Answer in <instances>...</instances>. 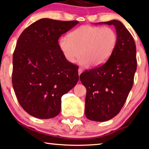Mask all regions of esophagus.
I'll use <instances>...</instances> for the list:
<instances>
[{
    "instance_id": "1",
    "label": "esophagus",
    "mask_w": 149,
    "mask_h": 149,
    "mask_svg": "<svg viewBox=\"0 0 149 149\" xmlns=\"http://www.w3.org/2000/svg\"><path fill=\"white\" fill-rule=\"evenodd\" d=\"M82 72H83L82 69L79 68V70H78V72H79V76H80V74H81V73H82Z\"/></svg>"
}]
</instances>
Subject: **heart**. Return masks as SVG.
<instances>
[{"label": "heart", "instance_id": "heart-1", "mask_svg": "<svg viewBox=\"0 0 149 149\" xmlns=\"http://www.w3.org/2000/svg\"><path fill=\"white\" fill-rule=\"evenodd\" d=\"M117 34L113 28L82 26L59 40V47L64 58L74 63L79 57L83 66L99 67L107 62L117 44Z\"/></svg>", "mask_w": 149, "mask_h": 149}]
</instances>
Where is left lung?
Masks as SVG:
<instances>
[{
    "instance_id": "1",
    "label": "left lung",
    "mask_w": 149,
    "mask_h": 149,
    "mask_svg": "<svg viewBox=\"0 0 149 149\" xmlns=\"http://www.w3.org/2000/svg\"><path fill=\"white\" fill-rule=\"evenodd\" d=\"M95 24L113 25L118 38L115 49L105 64L80 75L87 89L85 115L91 121L103 122L119 113L132 88L137 68L136 47L134 38L120 21Z\"/></svg>"
}]
</instances>
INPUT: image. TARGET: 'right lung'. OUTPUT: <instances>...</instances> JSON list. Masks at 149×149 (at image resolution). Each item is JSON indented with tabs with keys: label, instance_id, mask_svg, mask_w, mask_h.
I'll return each mask as SVG.
<instances>
[{
	"label": "right lung",
	"instance_id": "obj_1",
	"mask_svg": "<svg viewBox=\"0 0 149 149\" xmlns=\"http://www.w3.org/2000/svg\"><path fill=\"white\" fill-rule=\"evenodd\" d=\"M79 24L43 18L26 28L13 56L12 83L24 111L38 119L60 113L61 97L79 81L76 65L64 58L58 39Z\"/></svg>",
	"mask_w": 149,
	"mask_h": 149
}]
</instances>
